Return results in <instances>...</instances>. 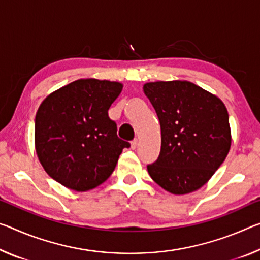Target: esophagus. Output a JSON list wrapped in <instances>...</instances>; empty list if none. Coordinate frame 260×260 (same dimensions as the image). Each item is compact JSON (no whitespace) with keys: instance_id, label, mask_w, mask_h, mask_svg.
<instances>
[{"instance_id":"esophagus-1","label":"esophagus","mask_w":260,"mask_h":260,"mask_svg":"<svg viewBox=\"0 0 260 260\" xmlns=\"http://www.w3.org/2000/svg\"><path fill=\"white\" fill-rule=\"evenodd\" d=\"M138 142H139L138 139H134L133 141L131 142V148H132V149H135V148L138 147Z\"/></svg>"}]
</instances>
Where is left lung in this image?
Segmentation results:
<instances>
[{
    "label": "left lung",
    "instance_id": "1",
    "mask_svg": "<svg viewBox=\"0 0 260 260\" xmlns=\"http://www.w3.org/2000/svg\"><path fill=\"white\" fill-rule=\"evenodd\" d=\"M143 91L160 125V151L150 177L172 194L200 188L215 174L232 145L229 115L220 98L187 81L150 82Z\"/></svg>",
    "mask_w": 260,
    "mask_h": 260
}]
</instances>
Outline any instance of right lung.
<instances>
[{
  "label": "right lung",
  "mask_w": 260,
  "mask_h": 260,
  "mask_svg": "<svg viewBox=\"0 0 260 260\" xmlns=\"http://www.w3.org/2000/svg\"><path fill=\"white\" fill-rule=\"evenodd\" d=\"M119 82L74 81L45 98L36 114V151L45 171L63 186L84 192L104 183L129 142L119 139L109 109Z\"/></svg>",
  "instance_id": "1"
}]
</instances>
